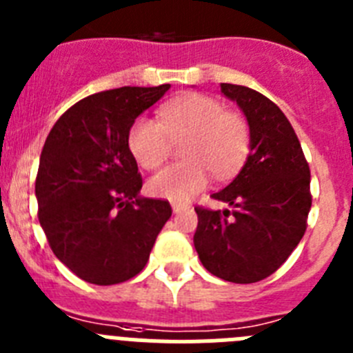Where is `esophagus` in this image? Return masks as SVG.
Here are the masks:
<instances>
[{"mask_svg":"<svg viewBox=\"0 0 353 353\" xmlns=\"http://www.w3.org/2000/svg\"><path fill=\"white\" fill-rule=\"evenodd\" d=\"M190 205L188 204H183V202H172V211L176 212H181V211H186V209H188Z\"/></svg>","mask_w":353,"mask_h":353,"instance_id":"1","label":"esophagus"}]
</instances>
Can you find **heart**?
Segmentation results:
<instances>
[{"label": "heart", "instance_id": "heart-1", "mask_svg": "<svg viewBox=\"0 0 353 353\" xmlns=\"http://www.w3.org/2000/svg\"><path fill=\"white\" fill-rule=\"evenodd\" d=\"M160 121L137 117L128 132V148L144 169H158L172 151V142H183L181 163L165 167L148 183L153 195L169 200H188L216 177H228L239 169L250 145L246 121L228 112L220 101L190 93L165 103Z\"/></svg>", "mask_w": 353, "mask_h": 353}]
</instances>
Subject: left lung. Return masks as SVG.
<instances>
[{"mask_svg":"<svg viewBox=\"0 0 353 353\" xmlns=\"http://www.w3.org/2000/svg\"><path fill=\"white\" fill-rule=\"evenodd\" d=\"M250 126V154L227 188L212 193L228 209L195 208L193 244L211 274L255 283L290 256L306 232L311 208L310 167L279 107L246 85L220 84Z\"/></svg>","mask_w":353,"mask_h":353,"instance_id":"left-lung-1","label":"left lung"}]
</instances>
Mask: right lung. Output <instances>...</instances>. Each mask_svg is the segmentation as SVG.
Instances as JSON below:
<instances>
[{"mask_svg":"<svg viewBox=\"0 0 353 353\" xmlns=\"http://www.w3.org/2000/svg\"><path fill=\"white\" fill-rule=\"evenodd\" d=\"M170 84L119 88L70 107L50 130L38 165V220L50 250L93 285H116L148 263L172 214L167 200L141 196L128 132Z\"/></svg>","mask_w":353,"mask_h":353,"instance_id":"add662e5","label":"right lung"}]
</instances>
